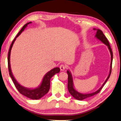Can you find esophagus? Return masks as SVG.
<instances>
[{"label": "esophagus", "mask_w": 121, "mask_h": 121, "mask_svg": "<svg viewBox=\"0 0 121 121\" xmlns=\"http://www.w3.org/2000/svg\"><path fill=\"white\" fill-rule=\"evenodd\" d=\"M60 69L61 71H64V70L65 69V66L63 65H61L60 66Z\"/></svg>", "instance_id": "esophagus-1"}]
</instances>
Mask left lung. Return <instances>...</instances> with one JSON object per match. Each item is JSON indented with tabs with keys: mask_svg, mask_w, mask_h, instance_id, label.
Segmentation results:
<instances>
[{
	"mask_svg": "<svg viewBox=\"0 0 121 121\" xmlns=\"http://www.w3.org/2000/svg\"><path fill=\"white\" fill-rule=\"evenodd\" d=\"M94 30H96V34L95 35V38H97L102 43H103L104 44L106 45L110 52L111 56V65H110V70H109V73L108 77L106 78V80L105 81V82L103 83L102 86L100 87V88H99L97 91H96L95 92H93V93H88V94H82L80 93L77 90L74 88V84H73V78H72V74L69 70H68L67 71V73L68 74V91L70 94L73 96V97L76 99L79 100H82L83 99H85L86 98H89L90 97H91L94 95H96L98 93H99L101 91V89H102L103 87L104 86L105 83L107 82V81L110 77L111 71H112V61H113V52L112 51L111 46L109 45V43L108 42V40H107V38L105 37L104 34H103V32L102 30H100L99 29H96V28H93Z\"/></svg>",
	"mask_w": 121,
	"mask_h": 121,
	"instance_id": "left-lung-1",
	"label": "left lung"
}]
</instances>
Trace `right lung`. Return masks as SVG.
<instances>
[{
  "label": "right lung",
  "instance_id": "obj_1",
  "mask_svg": "<svg viewBox=\"0 0 121 121\" xmlns=\"http://www.w3.org/2000/svg\"><path fill=\"white\" fill-rule=\"evenodd\" d=\"M32 23L31 22L29 23H26L25 25H24L23 27L22 28L20 31L17 35L16 38L14 39V40L13 41L12 44L9 50L8 54V70L9 72V76L12 79V80L13 82L14 83V85L16 87V88L18 90V91L21 94H22L24 96H26L28 98L32 99H39L43 97L45 94H47L48 91H49L50 87V79L53 77L55 74L59 73L60 71V68L59 67L54 68L53 69L50 70L49 72H48L46 73L44 77L43 78L42 81L38 87L35 88H26L22 86L20 83L17 82V81L16 80V79L13 76V74L12 73V69H11L10 67V53H11V50L13 47V45L14 44L15 40H16V38L18 37L19 35H20L23 30H25V28L27 27V25L29 24Z\"/></svg>",
  "mask_w": 121,
  "mask_h": 121
}]
</instances>
